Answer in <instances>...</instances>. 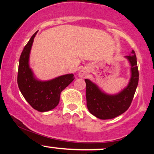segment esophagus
<instances>
[{"mask_svg":"<svg viewBox=\"0 0 154 154\" xmlns=\"http://www.w3.org/2000/svg\"><path fill=\"white\" fill-rule=\"evenodd\" d=\"M79 76H80L81 77H85L86 76V73L84 71H81L79 72Z\"/></svg>","mask_w":154,"mask_h":154,"instance_id":"esophagus-1","label":"esophagus"}]
</instances>
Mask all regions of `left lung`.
Wrapping results in <instances>:
<instances>
[{
    "label": "left lung",
    "instance_id": "obj_1",
    "mask_svg": "<svg viewBox=\"0 0 154 154\" xmlns=\"http://www.w3.org/2000/svg\"><path fill=\"white\" fill-rule=\"evenodd\" d=\"M132 53L134 55L126 56L132 66L131 79L128 87L119 94L110 95L102 93L94 83L88 79H85L88 109L98 119H109L116 117L125 112L131 105L139 79L137 58L135 51H132Z\"/></svg>",
    "mask_w": 154,
    "mask_h": 154
}]
</instances>
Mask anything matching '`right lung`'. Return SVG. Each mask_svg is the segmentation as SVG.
I'll return each instance as SVG.
<instances>
[{"label":"right lung","instance_id":"obj_1","mask_svg":"<svg viewBox=\"0 0 154 154\" xmlns=\"http://www.w3.org/2000/svg\"><path fill=\"white\" fill-rule=\"evenodd\" d=\"M37 32L31 37L20 56L17 83L21 93L29 105L35 110L44 112L54 109L59 104L61 91L75 77L73 74H69L45 82L35 78L29 67V56Z\"/></svg>","mask_w":154,"mask_h":154}]
</instances>
